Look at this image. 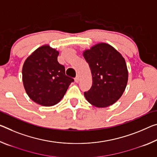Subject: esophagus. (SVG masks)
Listing matches in <instances>:
<instances>
[{
	"instance_id": "obj_1",
	"label": "esophagus",
	"mask_w": 157,
	"mask_h": 157,
	"mask_svg": "<svg viewBox=\"0 0 157 157\" xmlns=\"http://www.w3.org/2000/svg\"><path fill=\"white\" fill-rule=\"evenodd\" d=\"M75 82H79V76H76V78H75Z\"/></svg>"
}]
</instances>
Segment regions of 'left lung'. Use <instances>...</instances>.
<instances>
[{
    "label": "left lung",
    "instance_id": "8db88e82",
    "mask_svg": "<svg viewBox=\"0 0 157 157\" xmlns=\"http://www.w3.org/2000/svg\"><path fill=\"white\" fill-rule=\"evenodd\" d=\"M92 75V86L84 96L98 108L112 105L122 96L128 82L125 59L113 47L99 43L83 52Z\"/></svg>",
    "mask_w": 157,
    "mask_h": 157
}]
</instances>
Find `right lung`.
Listing matches in <instances>:
<instances>
[{"mask_svg":"<svg viewBox=\"0 0 157 157\" xmlns=\"http://www.w3.org/2000/svg\"><path fill=\"white\" fill-rule=\"evenodd\" d=\"M59 52L49 45L41 46L25 61L22 80L29 98L43 106L60 101L73 78L66 75L65 67L57 61Z\"/></svg>","mask_w":157,"mask_h":157,"instance_id":"right-lung-1","label":"right lung"}]
</instances>
